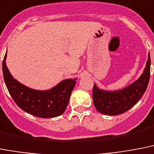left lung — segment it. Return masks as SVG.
Returning a JSON list of instances; mask_svg holds the SVG:
<instances>
[{
  "mask_svg": "<svg viewBox=\"0 0 154 154\" xmlns=\"http://www.w3.org/2000/svg\"><path fill=\"white\" fill-rule=\"evenodd\" d=\"M150 77V55L143 73L134 83L120 91H106L93 87V102L98 111L107 115H118L130 110L140 100L148 86Z\"/></svg>",
  "mask_w": 154,
  "mask_h": 154,
  "instance_id": "8db88e82",
  "label": "left lung"
}]
</instances>
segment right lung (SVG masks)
I'll return each instance as SVG.
<instances>
[{
	"label": "right lung",
	"instance_id": "1",
	"mask_svg": "<svg viewBox=\"0 0 154 154\" xmlns=\"http://www.w3.org/2000/svg\"><path fill=\"white\" fill-rule=\"evenodd\" d=\"M5 54L2 63L5 83L9 94L20 109L40 118L60 116L67 106L76 79H65L48 91L31 89L16 80L6 66Z\"/></svg>",
	"mask_w": 154,
	"mask_h": 154
}]
</instances>
